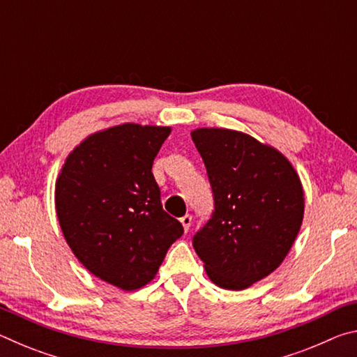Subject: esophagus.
<instances>
[{
    "label": "esophagus",
    "instance_id": "1",
    "mask_svg": "<svg viewBox=\"0 0 357 357\" xmlns=\"http://www.w3.org/2000/svg\"><path fill=\"white\" fill-rule=\"evenodd\" d=\"M181 223H183V227H184L185 231H189V228L192 225V215L185 214L184 217H181Z\"/></svg>",
    "mask_w": 357,
    "mask_h": 357
}]
</instances>
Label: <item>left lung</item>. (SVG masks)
<instances>
[{"label": "left lung", "mask_w": 357, "mask_h": 357, "mask_svg": "<svg viewBox=\"0 0 357 357\" xmlns=\"http://www.w3.org/2000/svg\"><path fill=\"white\" fill-rule=\"evenodd\" d=\"M206 167L214 213L193 249L217 287L245 289L279 268L304 219V190L280 151L244 132H190Z\"/></svg>", "instance_id": "left-lung-1"}]
</instances>
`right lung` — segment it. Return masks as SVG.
<instances>
[{
	"label": "right lung",
	"instance_id": "obj_1",
	"mask_svg": "<svg viewBox=\"0 0 357 357\" xmlns=\"http://www.w3.org/2000/svg\"><path fill=\"white\" fill-rule=\"evenodd\" d=\"M170 132L134 123L96 132L58 174L55 206L66 243L89 273L124 291L153 280L184 233L162 208L151 172Z\"/></svg>",
	"mask_w": 357,
	"mask_h": 357
}]
</instances>
